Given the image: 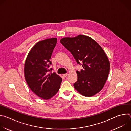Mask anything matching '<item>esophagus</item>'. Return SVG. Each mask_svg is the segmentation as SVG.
<instances>
[{
	"label": "esophagus",
	"mask_w": 131,
	"mask_h": 131,
	"mask_svg": "<svg viewBox=\"0 0 131 131\" xmlns=\"http://www.w3.org/2000/svg\"><path fill=\"white\" fill-rule=\"evenodd\" d=\"M67 75H68V73H65V74H63V76H64L65 77H67Z\"/></svg>",
	"instance_id": "obj_1"
}]
</instances>
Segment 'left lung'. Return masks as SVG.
I'll return each instance as SVG.
<instances>
[{
    "label": "left lung",
    "mask_w": 131,
    "mask_h": 131,
    "mask_svg": "<svg viewBox=\"0 0 131 131\" xmlns=\"http://www.w3.org/2000/svg\"><path fill=\"white\" fill-rule=\"evenodd\" d=\"M60 42L83 67L80 71H76L78 77L74 88L84 96L97 94L104 87L110 68L109 60L102 47L90 37L82 35L65 37Z\"/></svg>",
    "instance_id": "1"
}]
</instances>
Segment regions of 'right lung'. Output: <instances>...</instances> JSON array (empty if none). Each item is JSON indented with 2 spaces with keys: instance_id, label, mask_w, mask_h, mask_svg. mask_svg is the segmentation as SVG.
Segmentation results:
<instances>
[{
  "instance_id": "right-lung-1",
  "label": "right lung",
  "mask_w": 131,
  "mask_h": 131,
  "mask_svg": "<svg viewBox=\"0 0 131 131\" xmlns=\"http://www.w3.org/2000/svg\"><path fill=\"white\" fill-rule=\"evenodd\" d=\"M57 39H47L37 43L31 49L26 58L24 75L31 90L39 97L48 100L58 92L62 79L55 72L50 61Z\"/></svg>"
}]
</instances>
